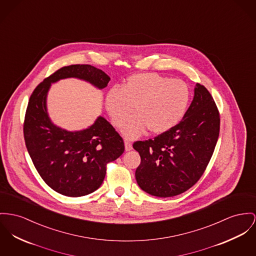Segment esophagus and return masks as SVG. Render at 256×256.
Instances as JSON below:
<instances>
[{"mask_svg": "<svg viewBox=\"0 0 256 256\" xmlns=\"http://www.w3.org/2000/svg\"><path fill=\"white\" fill-rule=\"evenodd\" d=\"M132 148H133L132 142H130L129 140H125V150L129 152V150H132Z\"/></svg>", "mask_w": 256, "mask_h": 256, "instance_id": "esophagus-1", "label": "esophagus"}]
</instances>
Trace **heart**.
<instances>
[{
  "mask_svg": "<svg viewBox=\"0 0 256 256\" xmlns=\"http://www.w3.org/2000/svg\"><path fill=\"white\" fill-rule=\"evenodd\" d=\"M189 100L190 90L184 80L144 72L131 76L122 88H112L106 106L114 124L120 127L136 106V114L122 126L124 136L135 138L148 128L154 134L169 131L184 116Z\"/></svg>",
  "mask_w": 256,
  "mask_h": 256,
  "instance_id": "obj_1",
  "label": "heart"
}]
</instances>
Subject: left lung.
Segmentation results:
<instances>
[{
    "mask_svg": "<svg viewBox=\"0 0 256 256\" xmlns=\"http://www.w3.org/2000/svg\"><path fill=\"white\" fill-rule=\"evenodd\" d=\"M220 116L204 86L195 87L194 98L182 120L154 138L136 140L138 186L150 195L172 197L192 188L203 176L214 152Z\"/></svg>",
    "mask_w": 256,
    "mask_h": 256,
    "instance_id": "left-lung-1",
    "label": "left lung"
}]
</instances>
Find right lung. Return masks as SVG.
I'll list each match as a JSON object with an SVG mask.
<instances>
[{"instance_id":"add662e5","label":"right lung","mask_w":256,"mask_h":256,"mask_svg":"<svg viewBox=\"0 0 256 256\" xmlns=\"http://www.w3.org/2000/svg\"><path fill=\"white\" fill-rule=\"evenodd\" d=\"M66 78L86 80L99 88L110 78L91 65H70L57 70L34 88L23 123L27 150L34 168L54 191L80 197L101 186L106 165L124 152V142L112 125L99 118L88 129L68 132L52 124L46 112V94L52 82Z\"/></svg>"}]
</instances>
